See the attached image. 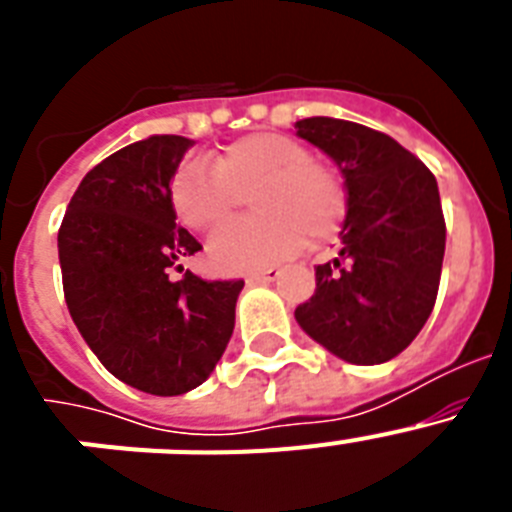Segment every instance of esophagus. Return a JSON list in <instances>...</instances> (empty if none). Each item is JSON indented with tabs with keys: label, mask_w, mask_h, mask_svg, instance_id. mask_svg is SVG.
Wrapping results in <instances>:
<instances>
[{
	"label": "esophagus",
	"mask_w": 512,
	"mask_h": 512,
	"mask_svg": "<svg viewBox=\"0 0 512 512\" xmlns=\"http://www.w3.org/2000/svg\"><path fill=\"white\" fill-rule=\"evenodd\" d=\"M279 277V269H266V271H253L248 274V282H274Z\"/></svg>",
	"instance_id": "34e87169"
}]
</instances>
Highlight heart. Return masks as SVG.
<instances>
[{
  "label": "heart",
  "instance_id": "obj_1",
  "mask_svg": "<svg viewBox=\"0 0 512 512\" xmlns=\"http://www.w3.org/2000/svg\"><path fill=\"white\" fill-rule=\"evenodd\" d=\"M171 205L194 233L228 225L251 194L259 215L217 233L207 259L220 271H251L295 256L305 241H330L346 217V189L336 171L310 158L305 143L261 130L233 140L210 166L189 161L171 176Z\"/></svg>",
  "mask_w": 512,
  "mask_h": 512
}]
</instances>
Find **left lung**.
I'll list each match as a JSON object with an SVG mask.
<instances>
[{
  "mask_svg": "<svg viewBox=\"0 0 512 512\" xmlns=\"http://www.w3.org/2000/svg\"><path fill=\"white\" fill-rule=\"evenodd\" d=\"M295 128L336 161L348 192L338 259L315 269L318 287L295 310L297 323L351 364L395 359L436 305L446 248L436 176L359 122L307 117Z\"/></svg>",
  "mask_w": 512,
  "mask_h": 512,
  "instance_id": "1",
  "label": "left lung"
}]
</instances>
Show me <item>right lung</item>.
I'll return each mask as SVG.
<instances>
[{
  "label": "right lung",
  "instance_id": "1",
  "mask_svg": "<svg viewBox=\"0 0 512 512\" xmlns=\"http://www.w3.org/2000/svg\"><path fill=\"white\" fill-rule=\"evenodd\" d=\"M192 146L151 135L94 166L58 228L63 297L104 369L148 395L200 387L223 356L243 279H202L179 259L202 251L176 225L171 176Z\"/></svg>",
  "mask_w": 512,
  "mask_h": 512
}]
</instances>
